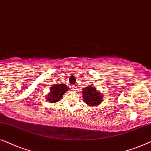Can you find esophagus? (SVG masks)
Here are the masks:
<instances>
[{
  "label": "esophagus",
  "mask_w": 151,
  "mask_h": 151,
  "mask_svg": "<svg viewBox=\"0 0 151 151\" xmlns=\"http://www.w3.org/2000/svg\"><path fill=\"white\" fill-rule=\"evenodd\" d=\"M72 89H73L74 90H76L77 89V85H73V86H72Z\"/></svg>",
  "instance_id": "obj_1"
}]
</instances>
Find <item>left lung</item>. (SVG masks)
Returning <instances> with one entry per match:
<instances>
[{"instance_id": "1", "label": "left lung", "mask_w": 151, "mask_h": 151, "mask_svg": "<svg viewBox=\"0 0 151 151\" xmlns=\"http://www.w3.org/2000/svg\"><path fill=\"white\" fill-rule=\"evenodd\" d=\"M83 91V100L87 105L90 106H96L99 105L103 101V95L101 92L96 90L93 86L85 87Z\"/></svg>"}]
</instances>
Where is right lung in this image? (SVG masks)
<instances>
[{
  "label": "right lung",
  "mask_w": 151,
  "mask_h": 151,
  "mask_svg": "<svg viewBox=\"0 0 151 151\" xmlns=\"http://www.w3.org/2000/svg\"><path fill=\"white\" fill-rule=\"evenodd\" d=\"M69 90V87L65 84H55L50 88V92L47 94V101L55 104L61 99L62 96L66 91Z\"/></svg>",
  "instance_id": "add662e5"
}]
</instances>
